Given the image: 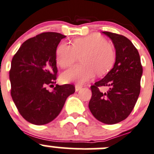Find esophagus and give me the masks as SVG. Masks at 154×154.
Segmentation results:
<instances>
[{"instance_id": "1", "label": "esophagus", "mask_w": 154, "mask_h": 154, "mask_svg": "<svg viewBox=\"0 0 154 154\" xmlns=\"http://www.w3.org/2000/svg\"><path fill=\"white\" fill-rule=\"evenodd\" d=\"M82 87H83V86H82V85H79V84H76V85H75V91H79V90L82 89Z\"/></svg>"}]
</instances>
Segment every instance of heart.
Wrapping results in <instances>:
<instances>
[{"instance_id": "b5f03b06", "label": "heart", "mask_w": 154, "mask_h": 154, "mask_svg": "<svg viewBox=\"0 0 154 154\" xmlns=\"http://www.w3.org/2000/svg\"><path fill=\"white\" fill-rule=\"evenodd\" d=\"M80 55L82 63L63 72V82L83 84L92 79L96 73L106 75L112 69L116 59L115 48L104 37L91 34L76 38L72 45L60 43L56 49V62L66 69L72 66Z\"/></svg>"}]
</instances>
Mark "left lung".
Instances as JSON below:
<instances>
[{"label":"left lung","instance_id":"obj_1","mask_svg":"<svg viewBox=\"0 0 154 154\" xmlns=\"http://www.w3.org/2000/svg\"><path fill=\"white\" fill-rule=\"evenodd\" d=\"M103 33L112 39L116 60L107 75L91 86L92 97L88 106L98 121L115 124L125 120L134 109L141 90L143 69L138 50L128 38L111 32ZM101 86L109 90L103 92L99 89Z\"/></svg>","mask_w":154,"mask_h":154}]
</instances>
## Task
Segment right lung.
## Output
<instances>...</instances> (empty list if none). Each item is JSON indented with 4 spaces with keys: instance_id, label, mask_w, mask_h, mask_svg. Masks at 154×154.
Returning <instances> with one entry per match:
<instances>
[{
    "instance_id": "1",
    "label": "right lung",
    "mask_w": 154,
    "mask_h": 154,
    "mask_svg": "<svg viewBox=\"0 0 154 154\" xmlns=\"http://www.w3.org/2000/svg\"><path fill=\"white\" fill-rule=\"evenodd\" d=\"M66 36L45 32L26 40L13 56L10 70L11 97L20 115L35 125L51 122L60 114L73 85L56 84L55 52ZM54 89L49 91L48 87Z\"/></svg>"
}]
</instances>
